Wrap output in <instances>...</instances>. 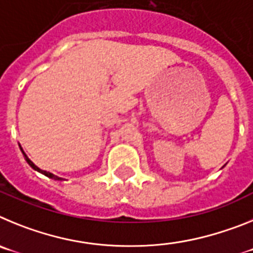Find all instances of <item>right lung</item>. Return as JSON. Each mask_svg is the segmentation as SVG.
I'll use <instances>...</instances> for the list:
<instances>
[{
	"label": "right lung",
	"instance_id": "1",
	"mask_svg": "<svg viewBox=\"0 0 253 253\" xmlns=\"http://www.w3.org/2000/svg\"><path fill=\"white\" fill-rule=\"evenodd\" d=\"M20 149H21V152H22V154H24V157H25V160H26V162L29 163V166L31 167V169H34L35 171H38V172H40V173H43V175H45L46 177H49V178H53V180H58V181H60V180H63V178L62 177H58V176H55V175H53V173H50V172H48V171H44V169H40L39 167L38 166H35L34 163L31 162L30 160H29V157L28 156H26V153L24 151H22V148L21 147H20Z\"/></svg>",
	"mask_w": 253,
	"mask_h": 253
}]
</instances>
